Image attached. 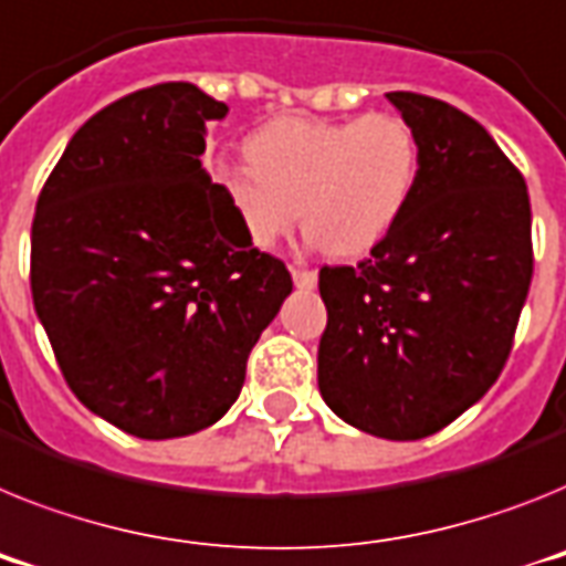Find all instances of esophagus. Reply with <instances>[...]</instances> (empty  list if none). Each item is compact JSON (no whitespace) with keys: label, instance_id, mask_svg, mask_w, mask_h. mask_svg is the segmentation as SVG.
Masks as SVG:
<instances>
[{"label":"esophagus","instance_id":"obj_1","mask_svg":"<svg viewBox=\"0 0 566 566\" xmlns=\"http://www.w3.org/2000/svg\"><path fill=\"white\" fill-rule=\"evenodd\" d=\"M316 282H319V275H316V270H298V268H293V284H296L298 291H313V287H316Z\"/></svg>","mask_w":566,"mask_h":566}]
</instances>
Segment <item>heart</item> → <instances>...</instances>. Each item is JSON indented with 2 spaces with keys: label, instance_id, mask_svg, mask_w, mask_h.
Instances as JSON below:
<instances>
[{
  "label": "heart",
  "instance_id": "b5f03b06",
  "mask_svg": "<svg viewBox=\"0 0 566 566\" xmlns=\"http://www.w3.org/2000/svg\"><path fill=\"white\" fill-rule=\"evenodd\" d=\"M250 166H218L216 184L241 239L270 250L298 221L336 259L371 253L397 227L420 175L417 137L397 114L359 120L264 123L244 146Z\"/></svg>",
  "mask_w": 566,
  "mask_h": 566
}]
</instances>
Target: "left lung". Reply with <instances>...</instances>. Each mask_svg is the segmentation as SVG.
I'll return each mask as SVG.
<instances>
[{"label":"left lung","mask_w":566,"mask_h":566,"mask_svg":"<svg viewBox=\"0 0 566 566\" xmlns=\"http://www.w3.org/2000/svg\"><path fill=\"white\" fill-rule=\"evenodd\" d=\"M386 97L415 132L420 175L371 259L319 270V391L354 429L420 440L501 377L533 282V212L481 123L426 94Z\"/></svg>","instance_id":"left-lung-1"}]
</instances>
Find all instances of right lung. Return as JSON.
Here are the masks:
<instances>
[{"label": "right lung", "instance_id": "1", "mask_svg": "<svg viewBox=\"0 0 566 566\" xmlns=\"http://www.w3.org/2000/svg\"><path fill=\"white\" fill-rule=\"evenodd\" d=\"M230 108L192 83L114 99L65 146L31 227L33 307L88 411L144 440L207 429L291 296L201 166Z\"/></svg>", "mask_w": 566, "mask_h": 566}]
</instances>
